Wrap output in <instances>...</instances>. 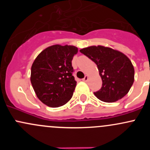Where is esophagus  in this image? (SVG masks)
I'll return each instance as SVG.
<instances>
[{
  "instance_id": "34e87169",
  "label": "esophagus",
  "mask_w": 150,
  "mask_h": 150,
  "mask_svg": "<svg viewBox=\"0 0 150 150\" xmlns=\"http://www.w3.org/2000/svg\"><path fill=\"white\" fill-rule=\"evenodd\" d=\"M88 77L86 76H86L84 77L83 79V81H85V82H86V81H88Z\"/></svg>"
}]
</instances>
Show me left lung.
Returning <instances> with one entry per match:
<instances>
[{"label":"left lung","instance_id":"left-lung-1","mask_svg":"<svg viewBox=\"0 0 150 150\" xmlns=\"http://www.w3.org/2000/svg\"><path fill=\"white\" fill-rule=\"evenodd\" d=\"M80 51L97 65L102 81L100 90L94 92L98 99L114 102L128 93L134 81V68L125 54L102 46H89Z\"/></svg>","mask_w":150,"mask_h":150}]
</instances>
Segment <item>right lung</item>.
Instances as JSON below:
<instances>
[{
    "instance_id": "add662e5",
    "label": "right lung",
    "mask_w": 150,
    "mask_h": 150,
    "mask_svg": "<svg viewBox=\"0 0 150 150\" xmlns=\"http://www.w3.org/2000/svg\"><path fill=\"white\" fill-rule=\"evenodd\" d=\"M77 53L78 48L74 46L54 45L35 59L30 81L38 98L46 105L61 107L72 98L77 83L72 60Z\"/></svg>"
}]
</instances>
